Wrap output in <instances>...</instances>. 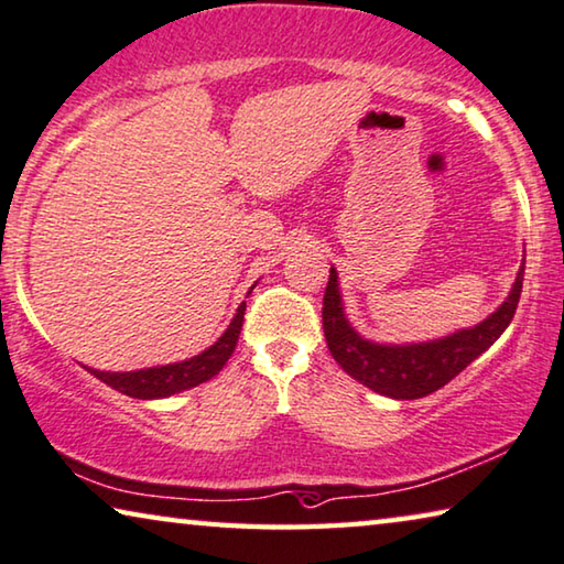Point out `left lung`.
<instances>
[{
  "label": "left lung",
  "instance_id": "1",
  "mask_svg": "<svg viewBox=\"0 0 564 564\" xmlns=\"http://www.w3.org/2000/svg\"><path fill=\"white\" fill-rule=\"evenodd\" d=\"M336 279L339 275L332 268L322 308L326 347H329L336 365L369 390L394 400H417L448 384L503 334L514 318L519 296H522L524 263L519 268L507 301L489 318L470 326V329L420 344H377L359 336L344 314L339 281Z\"/></svg>",
  "mask_w": 564,
  "mask_h": 564
}]
</instances>
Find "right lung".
<instances>
[{
    "label": "right lung",
    "instance_id": "1",
    "mask_svg": "<svg viewBox=\"0 0 564 564\" xmlns=\"http://www.w3.org/2000/svg\"><path fill=\"white\" fill-rule=\"evenodd\" d=\"M242 316H246V304L238 306V314L232 316V322L225 334L217 339L213 347L202 351V355L184 359V362L164 365V367H149L137 369V372H100V369L86 367L90 375H96L100 382H106L108 388L119 390L129 398L139 400H156V398H170V394L184 392L197 388V384L213 380L228 362L238 336L242 329Z\"/></svg>",
    "mask_w": 564,
    "mask_h": 564
}]
</instances>
